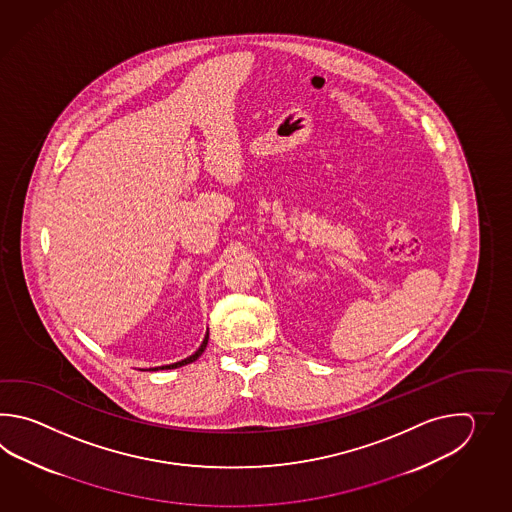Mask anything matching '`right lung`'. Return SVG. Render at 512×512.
<instances>
[{
  "instance_id": "right-lung-1",
  "label": "right lung",
  "mask_w": 512,
  "mask_h": 512,
  "mask_svg": "<svg viewBox=\"0 0 512 512\" xmlns=\"http://www.w3.org/2000/svg\"><path fill=\"white\" fill-rule=\"evenodd\" d=\"M208 344V333L207 337H205V340H203V344H201V348L197 349L196 353L194 355H190L188 359L181 360V362H175V364H170V366H161V368H155V370H172V368H179V366H185V364H190V362H194V360L199 359L201 357V353L205 351V348H207Z\"/></svg>"
}]
</instances>
